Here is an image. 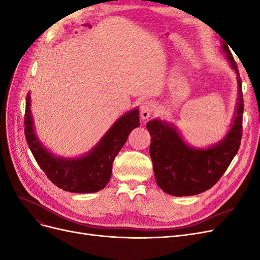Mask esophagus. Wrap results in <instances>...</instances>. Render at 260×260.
Returning a JSON list of instances; mask_svg holds the SVG:
<instances>
[{"mask_svg":"<svg viewBox=\"0 0 260 260\" xmlns=\"http://www.w3.org/2000/svg\"><path fill=\"white\" fill-rule=\"evenodd\" d=\"M156 109V104L154 103L153 101H145L141 105V117H142V119H148L149 117L152 116V114L154 113V111Z\"/></svg>","mask_w":260,"mask_h":260,"instance_id":"34e87169","label":"esophagus"}]
</instances>
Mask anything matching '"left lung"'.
I'll return each instance as SVG.
<instances>
[{
    "mask_svg": "<svg viewBox=\"0 0 260 260\" xmlns=\"http://www.w3.org/2000/svg\"><path fill=\"white\" fill-rule=\"evenodd\" d=\"M226 44L222 43V51L238 74L239 103L231 129L219 143L208 148H194L184 142L172 124L158 119L146 123L152 137L149 155L155 179L165 193L190 196L209 190L222 177L239 151L244 111L242 82L237 62Z\"/></svg>",
    "mask_w": 260,
    "mask_h": 260,
    "instance_id": "1",
    "label": "left lung"
}]
</instances>
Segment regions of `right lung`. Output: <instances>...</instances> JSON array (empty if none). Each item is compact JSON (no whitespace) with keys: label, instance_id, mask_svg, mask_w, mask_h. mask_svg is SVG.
<instances>
[{"label":"right lung","instance_id":"right-lung-1","mask_svg":"<svg viewBox=\"0 0 260 260\" xmlns=\"http://www.w3.org/2000/svg\"><path fill=\"white\" fill-rule=\"evenodd\" d=\"M139 109L120 117L91 151L79 158H61L52 155L37 138L30 109V94L26 99L25 136L28 146L44 174L64 191L94 193L104 188L112 176L113 161L130 132L139 127Z\"/></svg>","mask_w":260,"mask_h":260}]
</instances>
